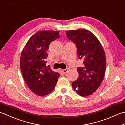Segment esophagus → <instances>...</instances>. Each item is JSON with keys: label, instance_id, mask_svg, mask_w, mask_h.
Returning <instances> with one entry per match:
<instances>
[{"label": "esophagus", "instance_id": "obj_1", "mask_svg": "<svg viewBox=\"0 0 125 125\" xmlns=\"http://www.w3.org/2000/svg\"><path fill=\"white\" fill-rule=\"evenodd\" d=\"M68 71V68H66V69H65V70H62V72L63 74H66V73H67Z\"/></svg>", "mask_w": 125, "mask_h": 125}]
</instances>
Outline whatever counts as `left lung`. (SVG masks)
Wrapping results in <instances>:
<instances>
[{
    "mask_svg": "<svg viewBox=\"0 0 125 125\" xmlns=\"http://www.w3.org/2000/svg\"><path fill=\"white\" fill-rule=\"evenodd\" d=\"M66 36L76 45L79 59L84 60L83 67L77 68L79 77L72 83V87L82 96L92 94L105 74L106 59L103 46L94 34L86 30L67 31Z\"/></svg>",
    "mask_w": 125,
    "mask_h": 125,
    "instance_id": "obj_1",
    "label": "left lung"
}]
</instances>
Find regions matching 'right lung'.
I'll use <instances>...</instances> for the list:
<instances>
[{
	"instance_id": "right-lung-1",
	"label": "right lung",
	"mask_w": 125,
	"mask_h": 125,
	"mask_svg": "<svg viewBox=\"0 0 125 125\" xmlns=\"http://www.w3.org/2000/svg\"><path fill=\"white\" fill-rule=\"evenodd\" d=\"M59 32L39 31L28 40L20 57V70L25 83L35 94L44 96L54 90L60 74L46 66L50 43L59 38Z\"/></svg>"
}]
</instances>
